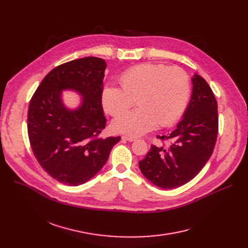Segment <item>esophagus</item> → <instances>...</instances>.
I'll list each match as a JSON object with an SVG mask.
<instances>
[{
    "instance_id": "obj_1",
    "label": "esophagus",
    "mask_w": 248,
    "mask_h": 248,
    "mask_svg": "<svg viewBox=\"0 0 248 248\" xmlns=\"http://www.w3.org/2000/svg\"><path fill=\"white\" fill-rule=\"evenodd\" d=\"M122 139L125 140H128V141H134V140H137V138H135L133 136H123Z\"/></svg>"
}]
</instances>
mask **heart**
<instances>
[{
  "label": "heart",
  "mask_w": 248,
  "mask_h": 248,
  "mask_svg": "<svg viewBox=\"0 0 248 248\" xmlns=\"http://www.w3.org/2000/svg\"><path fill=\"white\" fill-rule=\"evenodd\" d=\"M122 89L107 85L102 89L103 108L112 116L130 108L137 99V110L117 117L112 123L115 132L141 135L157 126L175 124L183 115L191 94L188 73L181 67L164 64L136 65L120 76Z\"/></svg>",
  "instance_id": "obj_1"
}]
</instances>
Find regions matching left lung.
Returning <instances> with one entry per match:
<instances>
[{
    "mask_svg": "<svg viewBox=\"0 0 248 248\" xmlns=\"http://www.w3.org/2000/svg\"><path fill=\"white\" fill-rule=\"evenodd\" d=\"M193 93L184 117L168 136H157L162 146L152 145L139 162L140 172L155 186L173 189L196 177L210 159L218 135L217 101L209 84L195 75ZM168 140L169 145L164 141Z\"/></svg>",
    "mask_w": 248,
    "mask_h": 248,
    "instance_id": "8db88e82",
    "label": "left lung"
}]
</instances>
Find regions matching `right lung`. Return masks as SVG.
<instances>
[{
	"mask_svg": "<svg viewBox=\"0 0 248 248\" xmlns=\"http://www.w3.org/2000/svg\"><path fill=\"white\" fill-rule=\"evenodd\" d=\"M106 68V61L93 56L63 63L44 77L30 100L27 126L33 154L62 184L78 186L90 180L121 140L99 136L107 124L101 103ZM67 88L84 97L77 111L62 104L61 90Z\"/></svg>",
	"mask_w": 248,
	"mask_h": 248,
	"instance_id": "obj_1",
	"label": "right lung"
}]
</instances>
